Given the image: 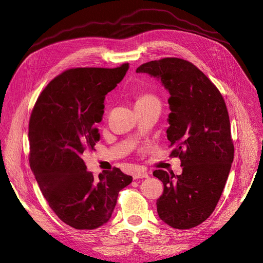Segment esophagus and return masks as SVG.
I'll use <instances>...</instances> for the list:
<instances>
[{"label": "esophagus", "instance_id": "1", "mask_svg": "<svg viewBox=\"0 0 263 263\" xmlns=\"http://www.w3.org/2000/svg\"><path fill=\"white\" fill-rule=\"evenodd\" d=\"M147 177H148L147 173L142 172V171H138V172H135V173L133 174V178H134V180L141 179V178H147Z\"/></svg>", "mask_w": 263, "mask_h": 263}]
</instances>
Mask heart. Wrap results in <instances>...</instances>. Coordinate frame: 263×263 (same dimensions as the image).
I'll use <instances>...</instances> for the list:
<instances>
[{
	"label": "heart",
	"instance_id": "obj_1",
	"mask_svg": "<svg viewBox=\"0 0 263 263\" xmlns=\"http://www.w3.org/2000/svg\"><path fill=\"white\" fill-rule=\"evenodd\" d=\"M156 97L153 95L144 93V95H140L137 99V103H145V102H151V101H156Z\"/></svg>",
	"mask_w": 263,
	"mask_h": 263
}]
</instances>
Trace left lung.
I'll return each instance as SVG.
<instances>
[{"label": "left lung", "mask_w": 263, "mask_h": 263, "mask_svg": "<svg viewBox=\"0 0 263 263\" xmlns=\"http://www.w3.org/2000/svg\"><path fill=\"white\" fill-rule=\"evenodd\" d=\"M161 80L171 97L166 130L172 157H179L182 174L157 170L163 194L157 200L160 219L177 230H189L214 212L226 186L234 144L228 108L219 89L193 63L164 58L140 65Z\"/></svg>", "instance_id": "obj_1"}]
</instances>
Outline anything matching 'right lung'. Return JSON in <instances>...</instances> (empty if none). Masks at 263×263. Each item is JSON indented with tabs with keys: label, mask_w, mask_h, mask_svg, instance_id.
<instances>
[{
	"label": "right lung",
	"mask_w": 263,
	"mask_h": 263,
	"mask_svg": "<svg viewBox=\"0 0 263 263\" xmlns=\"http://www.w3.org/2000/svg\"><path fill=\"white\" fill-rule=\"evenodd\" d=\"M116 68L79 67L57 76L40 93L29 120V164L50 209L76 230H95L110 219L119 192L133 177L120 168L93 178L82 159L100 140L105 96L124 78Z\"/></svg>",
	"instance_id": "obj_1"
}]
</instances>
